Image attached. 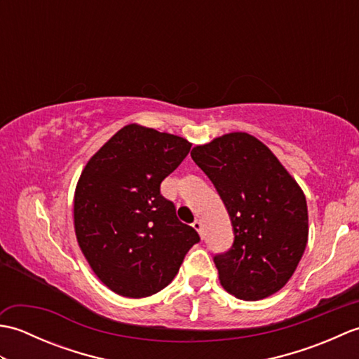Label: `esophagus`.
<instances>
[{
  "mask_svg": "<svg viewBox=\"0 0 359 359\" xmlns=\"http://www.w3.org/2000/svg\"><path fill=\"white\" fill-rule=\"evenodd\" d=\"M193 226H194V230L199 231V234H201V236H203V228H202V222H201L199 219H196V220H194V222H193Z\"/></svg>",
  "mask_w": 359,
  "mask_h": 359,
  "instance_id": "esophagus-1",
  "label": "esophagus"
}]
</instances>
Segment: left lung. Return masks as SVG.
Returning a JSON list of instances; mask_svg holds the SVG:
<instances>
[{
	"label": "left lung",
	"mask_w": 359,
	"mask_h": 359,
	"mask_svg": "<svg viewBox=\"0 0 359 359\" xmlns=\"http://www.w3.org/2000/svg\"><path fill=\"white\" fill-rule=\"evenodd\" d=\"M191 157L212 182L231 220V248L212 257L220 284L243 301L279 292L307 245L302 189L276 156L247 133L196 147Z\"/></svg>",
	"instance_id": "obj_1"
}]
</instances>
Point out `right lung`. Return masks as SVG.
<instances>
[{
  "mask_svg": "<svg viewBox=\"0 0 359 359\" xmlns=\"http://www.w3.org/2000/svg\"><path fill=\"white\" fill-rule=\"evenodd\" d=\"M189 149L191 143L182 137L128 125L80 175L75 234L90 269L117 294L147 297L160 292L201 241L160 193V184Z\"/></svg>",
  "mask_w": 359,
  "mask_h": 359,
  "instance_id": "1",
  "label": "right lung"
}]
</instances>
